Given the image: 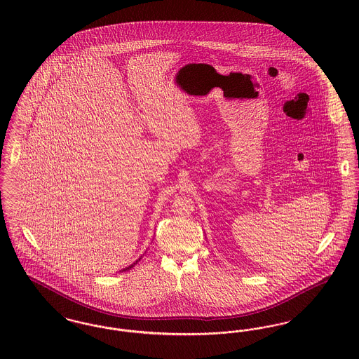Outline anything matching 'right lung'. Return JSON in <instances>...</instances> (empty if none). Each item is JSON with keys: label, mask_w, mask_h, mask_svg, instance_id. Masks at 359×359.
<instances>
[{"label": "right lung", "mask_w": 359, "mask_h": 359, "mask_svg": "<svg viewBox=\"0 0 359 359\" xmlns=\"http://www.w3.org/2000/svg\"><path fill=\"white\" fill-rule=\"evenodd\" d=\"M126 269H129V268H126Z\"/></svg>", "instance_id": "right-lung-1"}]
</instances>
